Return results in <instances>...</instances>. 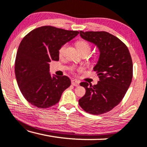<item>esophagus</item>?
I'll list each match as a JSON object with an SVG mask.
<instances>
[{
	"mask_svg": "<svg viewBox=\"0 0 147 147\" xmlns=\"http://www.w3.org/2000/svg\"><path fill=\"white\" fill-rule=\"evenodd\" d=\"M71 84L74 86H78L80 84V82L76 80H71Z\"/></svg>",
	"mask_w": 147,
	"mask_h": 147,
	"instance_id": "34e87169",
	"label": "esophagus"
}]
</instances>
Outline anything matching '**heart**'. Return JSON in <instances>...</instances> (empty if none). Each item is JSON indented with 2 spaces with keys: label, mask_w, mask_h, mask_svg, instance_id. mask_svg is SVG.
I'll list each match as a JSON object with an SVG mask.
<instances>
[{
  "label": "heart",
  "mask_w": 147,
  "mask_h": 147,
  "mask_svg": "<svg viewBox=\"0 0 147 147\" xmlns=\"http://www.w3.org/2000/svg\"><path fill=\"white\" fill-rule=\"evenodd\" d=\"M76 47H77V49H78L80 53L84 51H87L88 53H90V51H91V46H90V43H88V41H84V40H80V41H78L76 42ZM67 44L65 43L63 44V45H61L60 48L59 49V55L60 56L63 55L64 52L65 51V49L67 48ZM100 59V56L97 55L94 58V61H98ZM71 70H73V69H71Z\"/></svg>",
  "instance_id": "obj_1"
}]
</instances>
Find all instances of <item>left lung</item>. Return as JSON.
I'll return each mask as SVG.
<instances>
[{
    "mask_svg": "<svg viewBox=\"0 0 147 147\" xmlns=\"http://www.w3.org/2000/svg\"><path fill=\"white\" fill-rule=\"evenodd\" d=\"M83 39L97 45L100 59L94 70L99 78L96 85L81 82L86 94L79 100L82 109L99 115L110 111L125 96L132 79V61L127 46L106 31H80Z\"/></svg>",
    "mask_w": 147,
    "mask_h": 147,
    "instance_id": "obj_1",
    "label": "left lung"
}]
</instances>
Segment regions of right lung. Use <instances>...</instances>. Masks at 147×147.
Returning a JSON list of instances; mask_svg holds the SVG:
<instances>
[{
	"instance_id": "obj_1",
	"label": "right lung",
	"mask_w": 147,
	"mask_h": 147,
	"mask_svg": "<svg viewBox=\"0 0 147 147\" xmlns=\"http://www.w3.org/2000/svg\"><path fill=\"white\" fill-rule=\"evenodd\" d=\"M79 31L43 26L29 32L20 43L16 55L15 71L24 98L40 108L59 102L63 92L71 85L67 76H51L49 63L59 60V49Z\"/></svg>"
}]
</instances>
